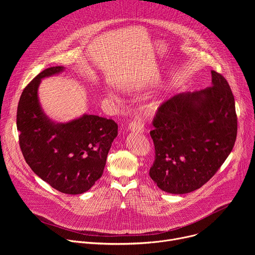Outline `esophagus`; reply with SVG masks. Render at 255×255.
I'll return each instance as SVG.
<instances>
[{
    "instance_id": "obj_1",
    "label": "esophagus",
    "mask_w": 255,
    "mask_h": 255,
    "mask_svg": "<svg viewBox=\"0 0 255 255\" xmlns=\"http://www.w3.org/2000/svg\"><path fill=\"white\" fill-rule=\"evenodd\" d=\"M129 130L132 132H137V133H143L144 132V126L142 123V120L140 118L134 119L128 126Z\"/></svg>"
}]
</instances>
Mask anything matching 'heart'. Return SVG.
<instances>
[{"label": "heart", "mask_w": 255, "mask_h": 255, "mask_svg": "<svg viewBox=\"0 0 255 255\" xmlns=\"http://www.w3.org/2000/svg\"><path fill=\"white\" fill-rule=\"evenodd\" d=\"M106 96L109 98V99H112V100H117V97L115 94H113L112 92L110 91H107L106 92ZM160 106V102L159 101H156V100H153L151 102H149L148 104H146L144 106V111L146 112L147 114H152L154 113L155 111H157V109L159 108Z\"/></svg>", "instance_id": "obj_1"}]
</instances>
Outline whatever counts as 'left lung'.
I'll return each instance as SVG.
<instances>
[{
	"instance_id": "8db88e82",
	"label": "left lung",
	"mask_w": 255,
	"mask_h": 255,
	"mask_svg": "<svg viewBox=\"0 0 255 255\" xmlns=\"http://www.w3.org/2000/svg\"><path fill=\"white\" fill-rule=\"evenodd\" d=\"M212 87L180 93L159 108L150 136L155 160L149 175L169 194L204 186L224 163L236 140L235 101L225 78L215 70Z\"/></svg>"
}]
</instances>
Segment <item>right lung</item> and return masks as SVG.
Instances as JSON below:
<instances>
[{"label": "right lung", "instance_id": "right-lung-1", "mask_svg": "<svg viewBox=\"0 0 255 255\" xmlns=\"http://www.w3.org/2000/svg\"><path fill=\"white\" fill-rule=\"evenodd\" d=\"M63 70V66L46 68L24 89L17 129L21 151L34 173L58 192L80 195L102 176L118 125L112 119L89 114L66 123L48 118L38 99V88L41 80Z\"/></svg>", "mask_w": 255, "mask_h": 255}]
</instances>
